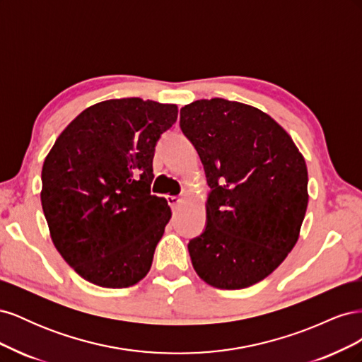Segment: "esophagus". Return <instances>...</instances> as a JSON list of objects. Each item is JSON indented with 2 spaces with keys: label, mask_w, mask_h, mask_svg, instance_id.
Wrapping results in <instances>:
<instances>
[{
  "label": "esophagus",
  "mask_w": 362,
  "mask_h": 362,
  "mask_svg": "<svg viewBox=\"0 0 362 362\" xmlns=\"http://www.w3.org/2000/svg\"><path fill=\"white\" fill-rule=\"evenodd\" d=\"M181 201H182L181 196H173V194H169V196H168V202H169V205H170L172 208H177Z\"/></svg>",
  "instance_id": "1"
}]
</instances>
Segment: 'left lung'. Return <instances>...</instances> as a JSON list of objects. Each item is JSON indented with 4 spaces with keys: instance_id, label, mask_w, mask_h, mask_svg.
I'll list each match as a JSON object with an SVG mask.
<instances>
[{
    "instance_id": "8db88e82",
    "label": "left lung",
    "mask_w": 362,
    "mask_h": 362,
    "mask_svg": "<svg viewBox=\"0 0 362 362\" xmlns=\"http://www.w3.org/2000/svg\"><path fill=\"white\" fill-rule=\"evenodd\" d=\"M180 124L211 187L205 231L189 243L193 269L216 288L254 286L298 243L308 206L305 158L275 119L243 103L194 101Z\"/></svg>"
}]
</instances>
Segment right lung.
Listing matches in <instances>:
<instances>
[{
	"instance_id": "add662e5",
	"label": "right lung",
	"mask_w": 362,
	"mask_h": 362,
	"mask_svg": "<svg viewBox=\"0 0 362 362\" xmlns=\"http://www.w3.org/2000/svg\"><path fill=\"white\" fill-rule=\"evenodd\" d=\"M178 117L175 104L140 98L86 108L62 131L42 168L49 235L78 275L104 288L144 279L170 221L151 194L156 144Z\"/></svg>"
}]
</instances>
